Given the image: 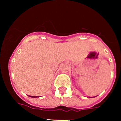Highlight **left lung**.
<instances>
[{
    "label": "left lung",
    "mask_w": 121,
    "mask_h": 121,
    "mask_svg": "<svg viewBox=\"0 0 121 121\" xmlns=\"http://www.w3.org/2000/svg\"><path fill=\"white\" fill-rule=\"evenodd\" d=\"M89 98H91V97H89Z\"/></svg>",
    "instance_id": "8db88e82"
}]
</instances>
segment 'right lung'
Wrapping results in <instances>:
<instances>
[{
	"label": "right lung",
	"mask_w": 121,
	"mask_h": 121,
	"mask_svg": "<svg viewBox=\"0 0 121 121\" xmlns=\"http://www.w3.org/2000/svg\"><path fill=\"white\" fill-rule=\"evenodd\" d=\"M30 97H31V98H38L39 96H29Z\"/></svg>",
	"instance_id": "1"
}]
</instances>
